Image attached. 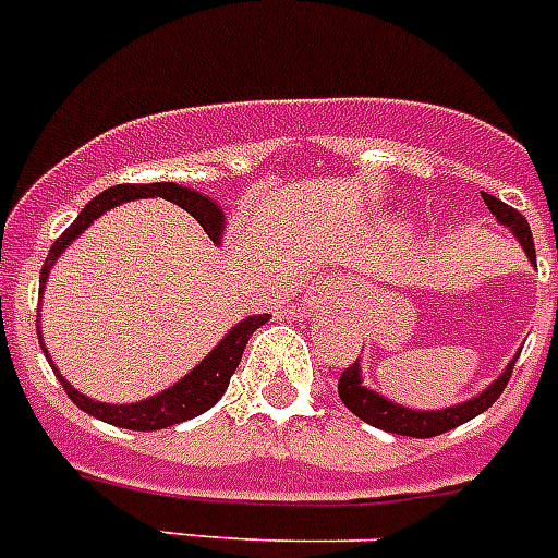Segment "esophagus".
<instances>
[{"label":"esophagus","mask_w":558,"mask_h":558,"mask_svg":"<svg viewBox=\"0 0 558 558\" xmlns=\"http://www.w3.org/2000/svg\"><path fill=\"white\" fill-rule=\"evenodd\" d=\"M318 290H325V293H330V284H322V288Z\"/></svg>","instance_id":"obj_1"}]
</instances>
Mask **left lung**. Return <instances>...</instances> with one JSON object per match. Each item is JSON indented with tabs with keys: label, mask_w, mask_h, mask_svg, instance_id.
I'll return each mask as SVG.
<instances>
[{
	"label": "left lung",
	"mask_w": 558,
	"mask_h": 558,
	"mask_svg": "<svg viewBox=\"0 0 558 558\" xmlns=\"http://www.w3.org/2000/svg\"><path fill=\"white\" fill-rule=\"evenodd\" d=\"M483 199H485V206L492 208V214H497V220L517 233L522 247H525L527 256H531V262H536V247H533L531 226H527L525 217H522L517 208L508 206V203H502V199L492 197V194L483 192ZM513 364H517V359L508 364L506 373L499 375V378L494 380L492 387L485 389L483 395L460 403V407L437 409V412H412V409H403L398 407V403L375 395L373 389H366L364 384H361L359 364H350L344 373H341V378H338V398L344 401V407L350 409L352 415L361 417V421L369 423V426L375 428H384V432L407 435V437H437L442 435V432H449V428L460 426V423L471 421V417H477L480 412H485V409L492 407L499 395H502L508 380H511Z\"/></svg>",
	"instance_id": "8db88e82"
}]
</instances>
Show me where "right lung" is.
Returning <instances> with one entry per match:
<instances>
[{"instance_id":"1","label":"right lung","mask_w":558,"mask_h":558,"mask_svg":"<svg viewBox=\"0 0 558 558\" xmlns=\"http://www.w3.org/2000/svg\"><path fill=\"white\" fill-rule=\"evenodd\" d=\"M137 197H163L174 206L185 208V211L192 214L194 220L203 226V231L211 236L214 242L220 240V231H222V211L217 203H211L208 197L203 194L192 192V189H183L178 183H121V185H112L107 192H101L98 197H93L84 206V211L70 222L64 233H61L59 240L52 242L50 254H47V262L41 265V276H39V293L45 290L47 276H50L52 262L59 259V254L64 251L70 242L78 236L81 231H87L89 222L95 217H101L107 208L112 206H121L126 199H137ZM268 322V316L262 313V316H251L245 322L233 327L226 338H222L217 350L208 355L203 364L194 369V373L185 375L180 384L169 387L166 392L155 395L149 401H141V403H123V407H112V403H98V401H89L84 398L81 392H75L59 373L56 378L61 380V387H64L66 398L75 403L78 409H84L87 415L98 417L104 423H112V426H121V428H132V432H155V428H166V426H174V423H183V421H192V417L203 415L214 403L220 401L222 392L228 389V380H231L233 369L240 366L242 359V350H245L247 338L254 336L262 325ZM39 341H41V332H39ZM47 355V350H45ZM50 361V359H47ZM52 366V361H50Z\"/></svg>"}]
</instances>
